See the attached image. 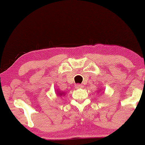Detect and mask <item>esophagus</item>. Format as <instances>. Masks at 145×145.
I'll return each instance as SVG.
<instances>
[{
	"instance_id": "34e87169",
	"label": "esophagus",
	"mask_w": 145,
	"mask_h": 145,
	"mask_svg": "<svg viewBox=\"0 0 145 145\" xmlns=\"http://www.w3.org/2000/svg\"><path fill=\"white\" fill-rule=\"evenodd\" d=\"M75 87H76V88H77V89L83 88L84 87V86H83V84H76L75 86Z\"/></svg>"
}]
</instances>
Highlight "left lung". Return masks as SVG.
<instances>
[{"mask_svg": "<svg viewBox=\"0 0 145 145\" xmlns=\"http://www.w3.org/2000/svg\"><path fill=\"white\" fill-rule=\"evenodd\" d=\"M99 91H101V90H100H100H99Z\"/></svg>", "mask_w": 145, "mask_h": 145, "instance_id": "left-lung-1", "label": "left lung"}]
</instances>
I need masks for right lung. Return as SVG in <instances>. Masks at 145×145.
Listing matches in <instances>:
<instances>
[{"mask_svg":"<svg viewBox=\"0 0 145 145\" xmlns=\"http://www.w3.org/2000/svg\"><path fill=\"white\" fill-rule=\"evenodd\" d=\"M57 93V95L60 96V97L65 95V92H62V91H61V90H57V93Z\"/></svg>","mask_w":145,"mask_h":145,"instance_id":"right-lung-1","label":"right lung"}]
</instances>
